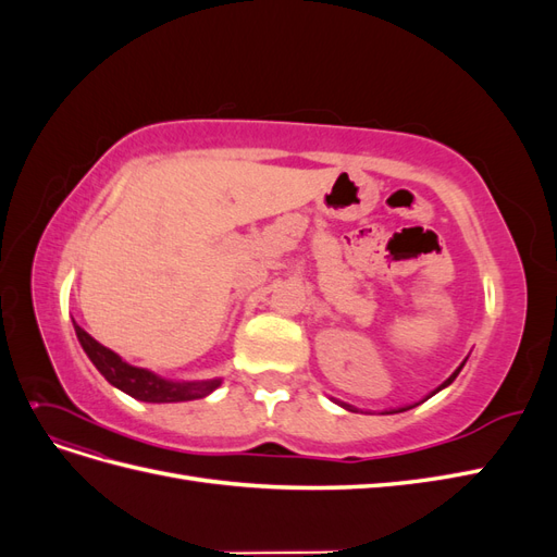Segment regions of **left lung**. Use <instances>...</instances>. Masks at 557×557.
I'll return each mask as SVG.
<instances>
[{
    "mask_svg": "<svg viewBox=\"0 0 557 557\" xmlns=\"http://www.w3.org/2000/svg\"><path fill=\"white\" fill-rule=\"evenodd\" d=\"M460 369H462V364H460ZM460 369H458V372H455V374H453V376H450V379H448V381H446L444 385H440V387H436V391H434V393H440V391H442V387H446L448 383H453V381H455V376H458V374H460ZM342 407H346L348 411H352V409L348 407V404H342ZM409 409H411V407H409ZM401 411H407V409H401Z\"/></svg>",
    "mask_w": 557,
    "mask_h": 557,
    "instance_id": "8db88e82",
    "label": "left lung"
}]
</instances>
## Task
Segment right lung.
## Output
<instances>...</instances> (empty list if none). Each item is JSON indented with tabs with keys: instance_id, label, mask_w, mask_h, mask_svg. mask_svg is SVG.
<instances>
[{
	"instance_id": "obj_1",
	"label": "right lung",
	"mask_w": 557,
	"mask_h": 557,
	"mask_svg": "<svg viewBox=\"0 0 557 557\" xmlns=\"http://www.w3.org/2000/svg\"><path fill=\"white\" fill-rule=\"evenodd\" d=\"M74 327H76V336H78L83 350L88 352V358L99 369V374H102L111 385L121 387L123 393L132 395L134 399H141V401H188V399L207 397L209 393L215 391L218 385H221V381H218V379L195 381V383L164 381L156 374H150L148 369H139V367H132V364L123 362L111 348L95 342L92 336L81 325L74 323Z\"/></svg>"
}]
</instances>
